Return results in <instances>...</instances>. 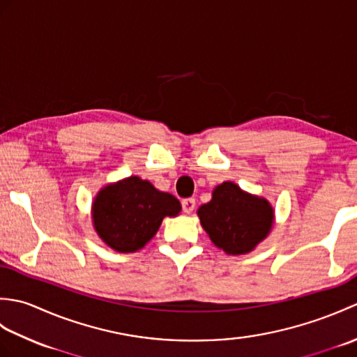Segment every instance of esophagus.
Segmentation results:
<instances>
[{
    "instance_id": "34e87169",
    "label": "esophagus",
    "mask_w": 357,
    "mask_h": 357,
    "mask_svg": "<svg viewBox=\"0 0 357 357\" xmlns=\"http://www.w3.org/2000/svg\"><path fill=\"white\" fill-rule=\"evenodd\" d=\"M183 210H184V213H192V211L195 210V207H196V202H195V199L193 198H187V199H183Z\"/></svg>"
}]
</instances>
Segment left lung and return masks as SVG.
<instances>
[{"label":"left lung","mask_w":357,"mask_h":357,"mask_svg":"<svg viewBox=\"0 0 357 357\" xmlns=\"http://www.w3.org/2000/svg\"><path fill=\"white\" fill-rule=\"evenodd\" d=\"M201 225L211 242L227 255L248 253L267 236L273 225V208L233 183H222L213 198L198 210Z\"/></svg>","instance_id":"8db88e82"}]
</instances>
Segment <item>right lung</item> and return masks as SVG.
<instances>
[{
  "label": "right lung",
  "mask_w": 357,
  "mask_h": 357,
  "mask_svg": "<svg viewBox=\"0 0 357 357\" xmlns=\"http://www.w3.org/2000/svg\"><path fill=\"white\" fill-rule=\"evenodd\" d=\"M179 211L181 204L173 195L130 176L102 188L93 202L92 219L105 244L119 253H132L155 236L165 216Z\"/></svg>",
  "instance_id": "right-lung-1"
}]
</instances>
